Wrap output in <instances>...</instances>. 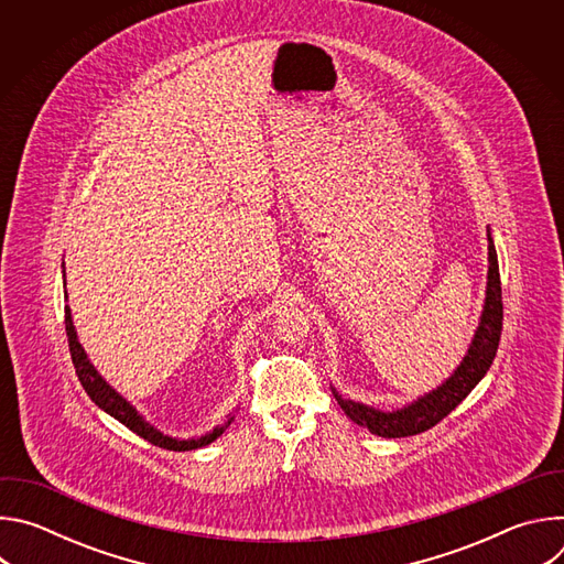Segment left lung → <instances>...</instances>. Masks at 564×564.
I'll return each instance as SVG.
<instances>
[{
	"instance_id": "obj_1",
	"label": "left lung",
	"mask_w": 564,
	"mask_h": 564,
	"mask_svg": "<svg viewBox=\"0 0 564 564\" xmlns=\"http://www.w3.org/2000/svg\"><path fill=\"white\" fill-rule=\"evenodd\" d=\"M502 318H505V307H502L500 268H498L496 246H494L491 234H489L487 303H485V312H481V324H479L475 339L468 348V355L464 357V361L455 370V375L444 386H440L431 394L422 397L420 401H415L413 406H409L404 411L379 413L368 406L355 404V401L339 399L341 409L346 411V415L352 422L366 426L372 435H379V437H409V435H417V433L433 429L451 411H455L459 401L477 386V381L485 377L487 370L491 368L498 346H500Z\"/></svg>"
}]
</instances>
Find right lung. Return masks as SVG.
I'll use <instances>...</instances> for the list:
<instances>
[{"label": "right lung", "mask_w": 564, "mask_h": 564, "mask_svg": "<svg viewBox=\"0 0 564 564\" xmlns=\"http://www.w3.org/2000/svg\"><path fill=\"white\" fill-rule=\"evenodd\" d=\"M64 326H66V337H68V350H70V359H73V366H75V372H77V379L79 383H83V388L87 390V394L96 401V404L109 413L111 417H116L120 424H124L129 431H133L135 435H140L142 440H147L149 444L153 446H160V448H167V451H194V448H200L209 442H214L223 429H216L214 433L200 437V440H174V437H167L163 433H158L151 424H147L129 404L127 401L98 375V370L91 366V361L87 359L83 346L77 344L75 339V330H73V321H70V310L68 305L64 307Z\"/></svg>", "instance_id": "add662e5"}]
</instances>
